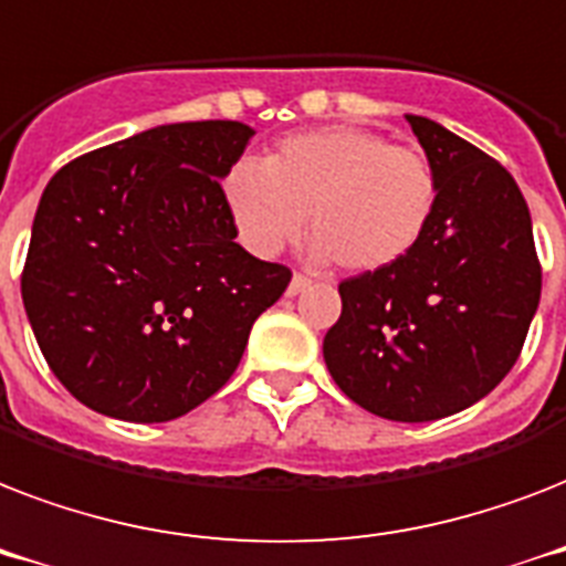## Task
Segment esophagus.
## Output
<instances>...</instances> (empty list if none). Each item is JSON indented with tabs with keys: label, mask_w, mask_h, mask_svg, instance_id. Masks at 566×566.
Segmentation results:
<instances>
[{
	"label": "esophagus",
	"mask_w": 566,
	"mask_h": 566,
	"mask_svg": "<svg viewBox=\"0 0 566 566\" xmlns=\"http://www.w3.org/2000/svg\"><path fill=\"white\" fill-rule=\"evenodd\" d=\"M305 287H311V279H308V275L296 273L291 279V284H287V293H291V296H296V293H302Z\"/></svg>",
	"instance_id": "obj_1"
}]
</instances>
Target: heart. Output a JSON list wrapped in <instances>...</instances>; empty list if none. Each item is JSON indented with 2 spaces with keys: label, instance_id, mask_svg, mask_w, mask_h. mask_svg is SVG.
Returning <instances> with one entry per match:
<instances>
[{
  "label": "heart",
  "instance_id": "heart-1",
  "mask_svg": "<svg viewBox=\"0 0 566 566\" xmlns=\"http://www.w3.org/2000/svg\"><path fill=\"white\" fill-rule=\"evenodd\" d=\"M222 208L234 238L258 258L279 255L311 229L314 255L373 273L402 261L438 211V172L413 146L361 126L287 135L264 164H231Z\"/></svg>",
  "mask_w": 566,
  "mask_h": 566
}]
</instances>
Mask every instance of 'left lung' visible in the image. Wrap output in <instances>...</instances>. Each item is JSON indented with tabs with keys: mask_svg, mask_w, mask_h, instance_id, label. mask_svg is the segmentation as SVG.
Here are the masks:
<instances>
[{
	"mask_svg": "<svg viewBox=\"0 0 566 566\" xmlns=\"http://www.w3.org/2000/svg\"><path fill=\"white\" fill-rule=\"evenodd\" d=\"M405 119L438 172V211L402 261L340 282L323 358L370 413L429 422L509 376L541 302V264L511 172L434 119Z\"/></svg>",
	"mask_w": 566,
	"mask_h": 566,
	"instance_id": "obj_1",
	"label": "left lung"
}]
</instances>
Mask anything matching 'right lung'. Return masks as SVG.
<instances>
[{
	"label": "right lung",
	"mask_w": 566,
	"mask_h": 566,
	"mask_svg": "<svg viewBox=\"0 0 566 566\" xmlns=\"http://www.w3.org/2000/svg\"><path fill=\"white\" fill-rule=\"evenodd\" d=\"M255 128L167 123L75 158L40 196L22 305L49 370L128 422L193 411L238 370L291 270L234 243L220 181Z\"/></svg>",
	"instance_id": "1"
}]
</instances>
